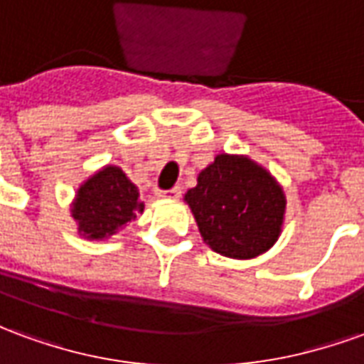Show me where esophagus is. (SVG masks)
<instances>
[{
  "instance_id": "obj_1",
  "label": "esophagus",
  "mask_w": 364,
  "mask_h": 364,
  "mask_svg": "<svg viewBox=\"0 0 364 364\" xmlns=\"http://www.w3.org/2000/svg\"><path fill=\"white\" fill-rule=\"evenodd\" d=\"M158 195H159V197H164V198H179V197H181V189H179V187H173V189L159 191Z\"/></svg>"
}]
</instances>
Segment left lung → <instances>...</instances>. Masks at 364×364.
Masks as SVG:
<instances>
[{
    "label": "left lung",
    "instance_id": "obj_1",
    "mask_svg": "<svg viewBox=\"0 0 364 364\" xmlns=\"http://www.w3.org/2000/svg\"><path fill=\"white\" fill-rule=\"evenodd\" d=\"M198 232L213 252L253 259L282 232L287 197L267 169L247 156L218 154L185 193Z\"/></svg>",
    "mask_w": 364,
    "mask_h": 364
}]
</instances>
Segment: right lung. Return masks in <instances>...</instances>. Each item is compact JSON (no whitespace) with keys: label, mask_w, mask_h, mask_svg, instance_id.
I'll list each match as a JSON object with an SVG mask.
<instances>
[{"label":"right lung","mask_w":364,"mask_h":364,"mask_svg":"<svg viewBox=\"0 0 364 364\" xmlns=\"http://www.w3.org/2000/svg\"><path fill=\"white\" fill-rule=\"evenodd\" d=\"M134 183L119 166H105L80 185L70 213L77 234L85 240H107L144 213Z\"/></svg>","instance_id":"1"}]
</instances>
